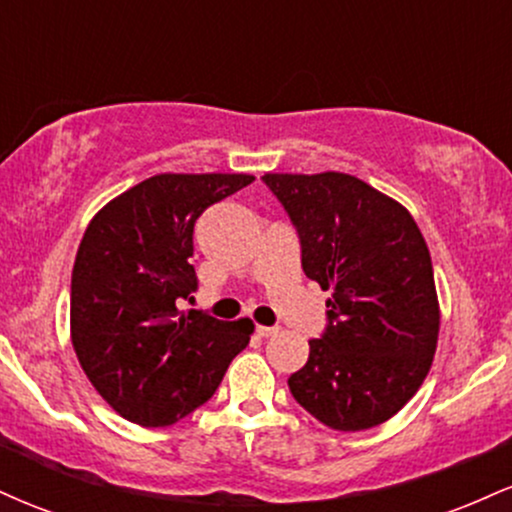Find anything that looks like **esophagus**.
Instances as JSON below:
<instances>
[{
    "mask_svg": "<svg viewBox=\"0 0 512 512\" xmlns=\"http://www.w3.org/2000/svg\"><path fill=\"white\" fill-rule=\"evenodd\" d=\"M255 332H257V337H274V334L279 332V327H264V325H260Z\"/></svg>",
    "mask_w": 512,
    "mask_h": 512,
    "instance_id": "34e87169",
    "label": "esophagus"
}]
</instances>
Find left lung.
Listing matches in <instances>:
<instances>
[{
    "label": "left lung",
    "mask_w": 512,
    "mask_h": 512,
    "mask_svg": "<svg viewBox=\"0 0 512 512\" xmlns=\"http://www.w3.org/2000/svg\"><path fill=\"white\" fill-rule=\"evenodd\" d=\"M298 233L301 264L327 301L291 395L334 431L395 416L424 383L438 342L433 264L402 204L346 173L262 175Z\"/></svg>",
    "instance_id": "left-lung-1"
}]
</instances>
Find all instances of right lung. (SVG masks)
<instances>
[{
	"instance_id": "obj_1",
	"label": "right lung",
	"mask_w": 512,
	"mask_h": 512,
	"mask_svg": "<svg viewBox=\"0 0 512 512\" xmlns=\"http://www.w3.org/2000/svg\"><path fill=\"white\" fill-rule=\"evenodd\" d=\"M252 175H154L88 223L72 272V344L93 387L139 426H170L214 395L252 322L178 308L197 291L195 223Z\"/></svg>"
}]
</instances>
